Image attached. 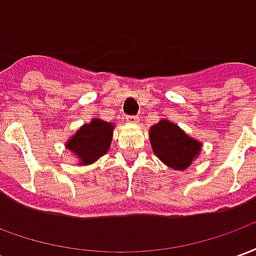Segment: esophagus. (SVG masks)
<instances>
[{
  "label": "esophagus",
  "instance_id": "34e87169",
  "mask_svg": "<svg viewBox=\"0 0 256 256\" xmlns=\"http://www.w3.org/2000/svg\"><path fill=\"white\" fill-rule=\"evenodd\" d=\"M128 120L132 123H137L140 120L138 115H133V116H128Z\"/></svg>",
  "mask_w": 256,
  "mask_h": 256
}]
</instances>
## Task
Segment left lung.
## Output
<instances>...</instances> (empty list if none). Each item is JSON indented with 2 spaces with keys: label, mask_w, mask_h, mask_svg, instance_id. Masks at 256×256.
<instances>
[{
  "label": "left lung",
  "mask_w": 256,
  "mask_h": 256,
  "mask_svg": "<svg viewBox=\"0 0 256 256\" xmlns=\"http://www.w3.org/2000/svg\"><path fill=\"white\" fill-rule=\"evenodd\" d=\"M150 145L155 155L174 170H185L202 150L196 140L190 138L176 123L160 120L150 128Z\"/></svg>",
  "instance_id": "1"
}]
</instances>
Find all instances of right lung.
Wrapping results in <instances>:
<instances>
[{
  "instance_id": "right-lung-1",
  "label": "right lung",
  "mask_w": 256,
  "mask_h": 256,
  "mask_svg": "<svg viewBox=\"0 0 256 256\" xmlns=\"http://www.w3.org/2000/svg\"><path fill=\"white\" fill-rule=\"evenodd\" d=\"M112 123L101 119H93L84 124L67 142V148L80 159L82 164L96 162L100 156L106 155L112 140Z\"/></svg>"
}]
</instances>
